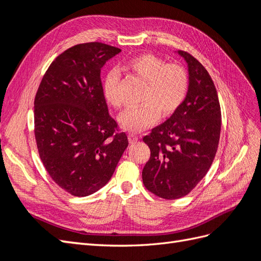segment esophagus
<instances>
[{
  "mask_svg": "<svg viewBox=\"0 0 261 261\" xmlns=\"http://www.w3.org/2000/svg\"><path fill=\"white\" fill-rule=\"evenodd\" d=\"M128 138H129V142L130 143H136L139 140V136H137L136 133H132V132L129 133Z\"/></svg>",
  "mask_w": 261,
  "mask_h": 261,
  "instance_id": "obj_1",
  "label": "esophagus"
}]
</instances>
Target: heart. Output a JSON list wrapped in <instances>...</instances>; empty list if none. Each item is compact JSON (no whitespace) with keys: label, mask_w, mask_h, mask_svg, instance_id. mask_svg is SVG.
Masks as SVG:
<instances>
[{"label":"heart","mask_w":261,"mask_h":261,"mask_svg":"<svg viewBox=\"0 0 261 261\" xmlns=\"http://www.w3.org/2000/svg\"><path fill=\"white\" fill-rule=\"evenodd\" d=\"M126 68L144 82L141 92V106L126 109L119 116V123L123 129L140 132L154 124L163 116L173 113L185 101L189 79L182 66L168 63L153 54H140L132 58ZM120 74L110 71L103 81V93L107 101L114 108L123 106L120 95Z\"/></svg>","instance_id":"b5f03b06"}]
</instances>
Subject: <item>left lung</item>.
Returning <instances> with one entry per match:
<instances>
[{
    "instance_id": "left-lung-1",
    "label": "left lung",
    "mask_w": 261,
    "mask_h": 261,
    "mask_svg": "<svg viewBox=\"0 0 261 261\" xmlns=\"http://www.w3.org/2000/svg\"><path fill=\"white\" fill-rule=\"evenodd\" d=\"M189 73L185 101L172 116L143 137L151 154L143 185L163 199L188 195L207 174L219 144L221 111L213 79L191 54L178 51Z\"/></svg>"
}]
</instances>
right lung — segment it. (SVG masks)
<instances>
[{
    "instance_id": "right-lung-1",
    "label": "right lung",
    "mask_w": 261,
    "mask_h": 261,
    "mask_svg": "<svg viewBox=\"0 0 261 261\" xmlns=\"http://www.w3.org/2000/svg\"><path fill=\"white\" fill-rule=\"evenodd\" d=\"M121 50L100 42L72 46L54 60L34 100V135L52 180L72 196L106 186L129 144L108 111L101 69Z\"/></svg>"
}]
</instances>
